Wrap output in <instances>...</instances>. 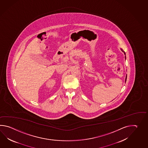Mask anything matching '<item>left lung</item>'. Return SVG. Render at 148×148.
Masks as SVG:
<instances>
[{
	"label": "left lung",
	"mask_w": 148,
	"mask_h": 148,
	"mask_svg": "<svg viewBox=\"0 0 148 148\" xmlns=\"http://www.w3.org/2000/svg\"><path fill=\"white\" fill-rule=\"evenodd\" d=\"M121 51H122V52H123V53H124V54H125V52H124V51L123 50H122V49H121ZM125 58L126 59V56H125ZM126 78H127V75H126V78H125V82H126Z\"/></svg>",
	"instance_id": "1"
}]
</instances>
